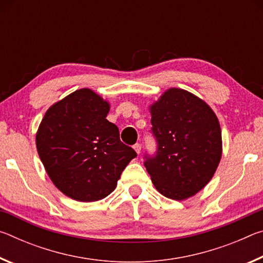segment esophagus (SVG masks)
I'll list each match as a JSON object with an SVG mask.
<instances>
[{
    "label": "esophagus",
    "mask_w": 263,
    "mask_h": 263,
    "mask_svg": "<svg viewBox=\"0 0 263 263\" xmlns=\"http://www.w3.org/2000/svg\"><path fill=\"white\" fill-rule=\"evenodd\" d=\"M133 148H135L136 152H137L138 154H139L140 151H141V144H136L135 146H133Z\"/></svg>",
    "instance_id": "esophagus-1"
}]
</instances>
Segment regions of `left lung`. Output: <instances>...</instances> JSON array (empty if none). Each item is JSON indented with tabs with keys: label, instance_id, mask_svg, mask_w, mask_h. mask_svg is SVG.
I'll use <instances>...</instances> for the list:
<instances>
[{
	"label": "left lung",
	"instance_id": "1",
	"mask_svg": "<svg viewBox=\"0 0 263 263\" xmlns=\"http://www.w3.org/2000/svg\"><path fill=\"white\" fill-rule=\"evenodd\" d=\"M157 141L144 166L160 194L182 201L203 189L221 158V130L205 102L183 89L172 88L151 106Z\"/></svg>",
	"mask_w": 263,
	"mask_h": 263
}]
</instances>
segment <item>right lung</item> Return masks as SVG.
<instances>
[{
  "label": "right lung",
  "instance_id": "1",
  "mask_svg": "<svg viewBox=\"0 0 263 263\" xmlns=\"http://www.w3.org/2000/svg\"><path fill=\"white\" fill-rule=\"evenodd\" d=\"M109 103L90 89L72 92L46 111L35 144L53 183L79 202L110 195L136 151L106 119Z\"/></svg>",
  "mask_w": 263,
  "mask_h": 263
}]
</instances>
